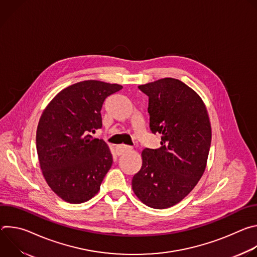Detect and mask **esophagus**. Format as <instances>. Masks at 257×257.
Here are the masks:
<instances>
[{
	"label": "esophagus",
	"instance_id": "34e87169",
	"mask_svg": "<svg viewBox=\"0 0 257 257\" xmlns=\"http://www.w3.org/2000/svg\"><path fill=\"white\" fill-rule=\"evenodd\" d=\"M132 151V148L131 146H128V145H125V144H119L117 145L116 148V153L118 156H122L126 153H129Z\"/></svg>",
	"mask_w": 257,
	"mask_h": 257
}]
</instances>
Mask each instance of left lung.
<instances>
[{
	"instance_id": "obj_1",
	"label": "left lung",
	"mask_w": 257,
	"mask_h": 257,
	"mask_svg": "<svg viewBox=\"0 0 257 257\" xmlns=\"http://www.w3.org/2000/svg\"><path fill=\"white\" fill-rule=\"evenodd\" d=\"M138 88L150 97V128L162 135V146L142 151L132 189L145 205L164 209L184 199L202 177L211 142L210 121L202 98L178 79L162 78Z\"/></svg>"
}]
</instances>
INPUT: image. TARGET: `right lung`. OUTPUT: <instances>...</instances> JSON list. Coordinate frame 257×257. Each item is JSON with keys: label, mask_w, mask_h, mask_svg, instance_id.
Segmentation results:
<instances>
[{"label": "right lung", "mask_w": 257, "mask_h": 257, "mask_svg": "<svg viewBox=\"0 0 257 257\" xmlns=\"http://www.w3.org/2000/svg\"><path fill=\"white\" fill-rule=\"evenodd\" d=\"M123 86L84 80L62 89L46 106L36 129V151L50 188L69 203H82L99 191L113 164L108 145L90 133L101 128L104 99Z\"/></svg>", "instance_id": "obj_1"}]
</instances>
